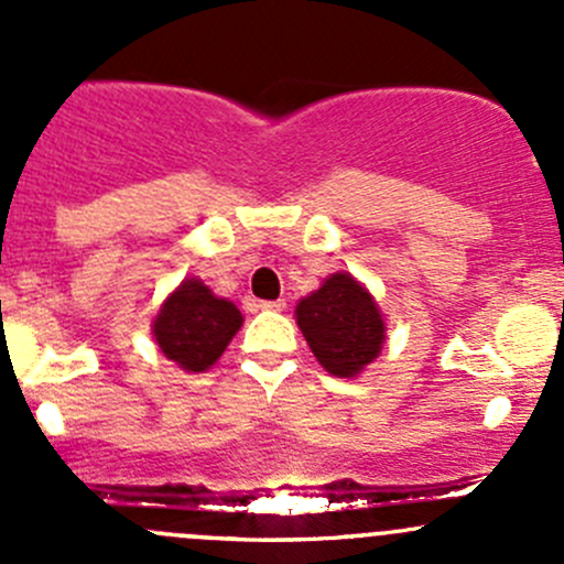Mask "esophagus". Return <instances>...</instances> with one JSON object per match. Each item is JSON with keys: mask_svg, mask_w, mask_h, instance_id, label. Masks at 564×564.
I'll return each mask as SVG.
<instances>
[{"mask_svg": "<svg viewBox=\"0 0 564 564\" xmlns=\"http://www.w3.org/2000/svg\"><path fill=\"white\" fill-rule=\"evenodd\" d=\"M259 308L261 311H283L286 308V303H283V300H261Z\"/></svg>", "mask_w": 564, "mask_h": 564, "instance_id": "esophagus-1", "label": "esophagus"}]
</instances>
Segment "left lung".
Listing matches in <instances>:
<instances>
[{
	"label": "left lung",
	"mask_w": 564,
	"mask_h": 564,
	"mask_svg": "<svg viewBox=\"0 0 564 564\" xmlns=\"http://www.w3.org/2000/svg\"><path fill=\"white\" fill-rule=\"evenodd\" d=\"M297 324L316 360L333 377L360 373L384 344L382 314L349 272H335L305 297L297 305Z\"/></svg>",
	"instance_id": "obj_1"
}]
</instances>
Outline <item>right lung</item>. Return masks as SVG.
Returning <instances> with one entry per match:
<instances>
[{"instance_id": "right-lung-1", "label": "right lung", "mask_w": 564, "mask_h": 564, "mask_svg": "<svg viewBox=\"0 0 564 564\" xmlns=\"http://www.w3.org/2000/svg\"><path fill=\"white\" fill-rule=\"evenodd\" d=\"M240 324L242 314L235 303L215 297L202 281L191 278L163 303L152 333L163 355L176 366L207 371L224 355Z\"/></svg>"}]
</instances>
